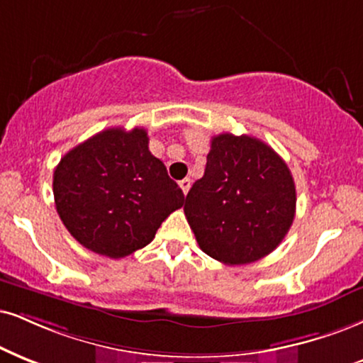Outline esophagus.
I'll use <instances>...</instances> for the list:
<instances>
[{
	"instance_id": "obj_1",
	"label": "esophagus",
	"mask_w": 363,
	"mask_h": 363,
	"mask_svg": "<svg viewBox=\"0 0 363 363\" xmlns=\"http://www.w3.org/2000/svg\"><path fill=\"white\" fill-rule=\"evenodd\" d=\"M190 186H191V182H190V178H183V180L180 182V189L183 190V194H189V190H190Z\"/></svg>"
}]
</instances>
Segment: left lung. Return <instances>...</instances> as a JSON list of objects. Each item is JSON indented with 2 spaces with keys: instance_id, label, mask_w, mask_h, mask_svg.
<instances>
[{
  "instance_id": "1",
  "label": "left lung",
  "mask_w": 363,
  "mask_h": 363,
  "mask_svg": "<svg viewBox=\"0 0 363 363\" xmlns=\"http://www.w3.org/2000/svg\"><path fill=\"white\" fill-rule=\"evenodd\" d=\"M183 210L205 254L227 266L256 262L281 244L294 220L293 174L257 138L218 134Z\"/></svg>"
}]
</instances>
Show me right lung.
I'll list each match as a JSON object with an SVG mask.
<instances>
[{"instance_id":"obj_1","label":"right lung","mask_w":363,"mask_h":363,"mask_svg":"<svg viewBox=\"0 0 363 363\" xmlns=\"http://www.w3.org/2000/svg\"><path fill=\"white\" fill-rule=\"evenodd\" d=\"M146 129L111 128L67 153L53 172L60 220L84 247L126 257L155 239L161 222L185 202Z\"/></svg>"}]
</instances>
